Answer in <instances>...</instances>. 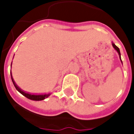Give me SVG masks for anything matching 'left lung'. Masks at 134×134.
<instances>
[{
  "label": "left lung",
  "instance_id": "obj_1",
  "mask_svg": "<svg viewBox=\"0 0 134 134\" xmlns=\"http://www.w3.org/2000/svg\"><path fill=\"white\" fill-rule=\"evenodd\" d=\"M112 46H113V48L115 49V50L118 52V54H119V56H120V59L121 60V57H120V49L118 48V47L116 46H115V45L114 44L113 42H112ZM121 62H122V60H121Z\"/></svg>",
  "mask_w": 134,
  "mask_h": 134
}]
</instances>
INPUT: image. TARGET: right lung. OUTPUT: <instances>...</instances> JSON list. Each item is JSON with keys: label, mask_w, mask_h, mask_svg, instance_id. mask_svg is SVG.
<instances>
[{"label": "right lung", "mask_w": 134, "mask_h": 134, "mask_svg": "<svg viewBox=\"0 0 134 134\" xmlns=\"http://www.w3.org/2000/svg\"><path fill=\"white\" fill-rule=\"evenodd\" d=\"M11 67H12V64H11ZM11 77H12V80L13 84H14V85L16 89L19 93H21L23 96H24L25 97H26L27 98H28V99H32V100H35V101H39V100H43V99H46V98H47V97L50 96V93L36 95V94H31V93H27V92H25L24 91H23L21 88H20L16 85V84L15 83V82L14 81V79L12 78V73H11Z\"/></svg>", "instance_id": "1"}]
</instances>
